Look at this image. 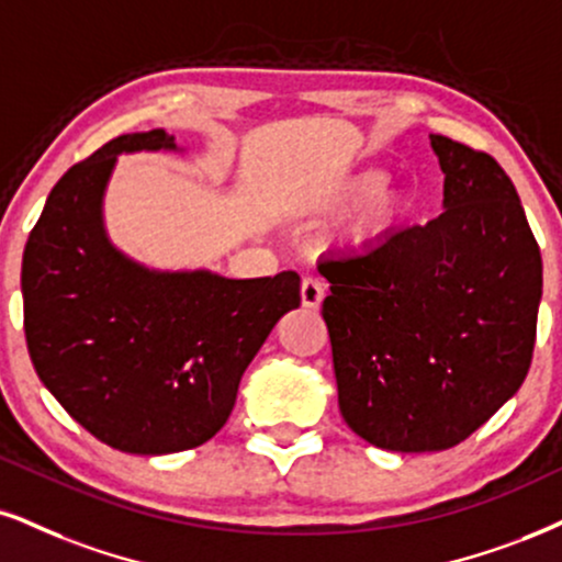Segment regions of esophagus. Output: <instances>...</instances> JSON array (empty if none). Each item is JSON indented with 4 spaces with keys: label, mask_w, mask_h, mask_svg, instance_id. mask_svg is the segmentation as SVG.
<instances>
[{
    "label": "esophagus",
    "mask_w": 562,
    "mask_h": 562,
    "mask_svg": "<svg viewBox=\"0 0 562 562\" xmlns=\"http://www.w3.org/2000/svg\"><path fill=\"white\" fill-rule=\"evenodd\" d=\"M325 300V283L317 279H304L302 281V307L317 310Z\"/></svg>",
    "instance_id": "1"
}]
</instances>
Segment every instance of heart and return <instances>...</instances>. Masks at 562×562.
Returning <instances> with one entry per match:
<instances>
[{
    "mask_svg": "<svg viewBox=\"0 0 562 562\" xmlns=\"http://www.w3.org/2000/svg\"><path fill=\"white\" fill-rule=\"evenodd\" d=\"M302 216H334L336 237L355 252H378L404 234L417 218V195L406 184L387 182L383 169H357L315 187L296 203Z\"/></svg>",
    "mask_w": 562,
    "mask_h": 562,
    "instance_id": "obj_1",
    "label": "heart"
}]
</instances>
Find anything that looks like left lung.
I'll return each instance as SVG.
<instances>
[{"label":"left lung","mask_w":562,"mask_h":562,"mask_svg":"<svg viewBox=\"0 0 562 562\" xmlns=\"http://www.w3.org/2000/svg\"><path fill=\"white\" fill-rule=\"evenodd\" d=\"M429 145L446 175L440 216L325 262L341 417L398 453L459 446L514 396L542 300V255L508 175L450 137Z\"/></svg>","instance_id":"left-lung-1"}]
</instances>
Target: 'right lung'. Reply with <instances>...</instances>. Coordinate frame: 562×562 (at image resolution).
<instances>
[{
  "instance_id": "1",
  "label": "right lung",
  "mask_w": 562,
  "mask_h": 562,
  "mask_svg": "<svg viewBox=\"0 0 562 562\" xmlns=\"http://www.w3.org/2000/svg\"><path fill=\"white\" fill-rule=\"evenodd\" d=\"M182 154L166 130L114 137L48 192L23 252L25 338L41 383L93 438L124 453L198 448L226 425L273 325L300 307V276L226 279L158 270L109 239L116 158Z\"/></svg>"
}]
</instances>
